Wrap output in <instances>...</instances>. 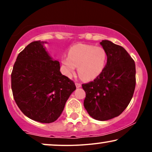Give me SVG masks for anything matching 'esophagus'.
Wrapping results in <instances>:
<instances>
[{
  "mask_svg": "<svg viewBox=\"0 0 152 152\" xmlns=\"http://www.w3.org/2000/svg\"><path fill=\"white\" fill-rule=\"evenodd\" d=\"M76 86L77 87V88H80V87L81 86V84L79 83H76Z\"/></svg>",
  "mask_w": 152,
  "mask_h": 152,
  "instance_id": "1",
  "label": "esophagus"
}]
</instances>
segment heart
<instances>
[{
  "label": "heart",
  "instance_id": "heart-1",
  "mask_svg": "<svg viewBox=\"0 0 152 152\" xmlns=\"http://www.w3.org/2000/svg\"><path fill=\"white\" fill-rule=\"evenodd\" d=\"M107 60V53L102 47L78 43L71 46L68 57L62 58L64 72L72 76L78 66V74L86 81L96 78L104 71Z\"/></svg>",
  "mask_w": 152,
  "mask_h": 152
}]
</instances>
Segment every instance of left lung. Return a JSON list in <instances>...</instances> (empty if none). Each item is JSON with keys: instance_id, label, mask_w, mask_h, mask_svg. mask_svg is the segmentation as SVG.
<instances>
[{"instance_id": "obj_1", "label": "left lung", "mask_w": 152, "mask_h": 152, "mask_svg": "<svg viewBox=\"0 0 152 152\" xmlns=\"http://www.w3.org/2000/svg\"><path fill=\"white\" fill-rule=\"evenodd\" d=\"M107 53L102 73L93 81L82 84L86 92L83 105L88 114L99 121L116 117L129 105L135 89L134 61L122 46L108 40L100 43Z\"/></svg>"}]
</instances>
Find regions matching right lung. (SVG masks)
<instances>
[{
    "instance_id": "right-lung-1",
    "label": "right lung",
    "mask_w": 152,
    "mask_h": 152,
    "mask_svg": "<svg viewBox=\"0 0 152 152\" xmlns=\"http://www.w3.org/2000/svg\"><path fill=\"white\" fill-rule=\"evenodd\" d=\"M46 41H34L18 55L11 74L13 98L27 117L49 124L61 114L76 90L74 81L62 75L60 64L45 48Z\"/></svg>"
}]
</instances>
